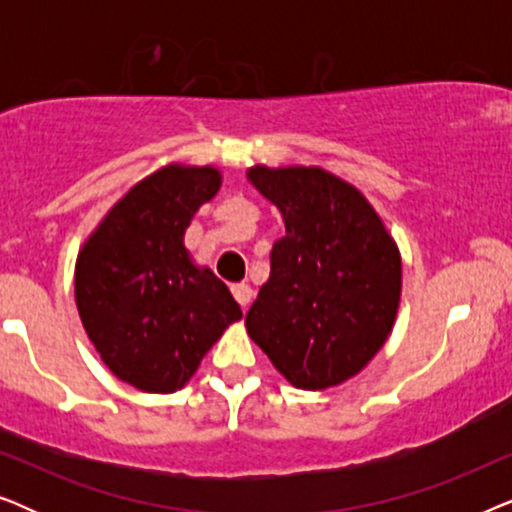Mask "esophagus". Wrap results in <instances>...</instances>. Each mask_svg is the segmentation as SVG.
<instances>
[{
    "instance_id": "34e87169",
    "label": "esophagus",
    "mask_w": 512,
    "mask_h": 512,
    "mask_svg": "<svg viewBox=\"0 0 512 512\" xmlns=\"http://www.w3.org/2000/svg\"><path fill=\"white\" fill-rule=\"evenodd\" d=\"M233 296H235V300L237 303H240V307L242 310H247V305L251 303V296H254V291H251V286L249 284H233Z\"/></svg>"
}]
</instances>
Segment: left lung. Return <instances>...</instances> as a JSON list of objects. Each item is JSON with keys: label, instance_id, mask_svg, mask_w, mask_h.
<instances>
[{"label": "left lung", "instance_id": "8db88e82", "mask_svg": "<svg viewBox=\"0 0 512 512\" xmlns=\"http://www.w3.org/2000/svg\"><path fill=\"white\" fill-rule=\"evenodd\" d=\"M247 179L286 226L244 319L249 338L293 387H338L389 338L401 251L366 195L324 167L254 165Z\"/></svg>", "mask_w": 512, "mask_h": 512}]
</instances>
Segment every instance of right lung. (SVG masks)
Instances as JSON below:
<instances>
[{
    "instance_id": "add662e5",
    "label": "right lung",
    "mask_w": 512,
    "mask_h": 512,
    "mask_svg": "<svg viewBox=\"0 0 512 512\" xmlns=\"http://www.w3.org/2000/svg\"><path fill=\"white\" fill-rule=\"evenodd\" d=\"M212 165L170 163L109 209L76 256L81 324L118 380L174 394L230 324L242 319L228 286L193 263L184 233L219 193Z\"/></svg>"
}]
</instances>
